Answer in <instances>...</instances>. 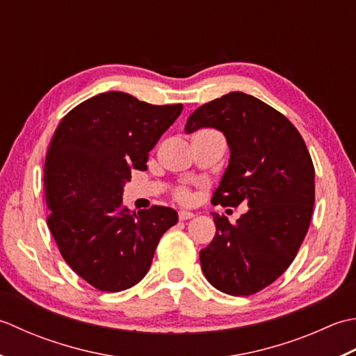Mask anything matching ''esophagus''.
<instances>
[{"label": "esophagus", "instance_id": "34e87169", "mask_svg": "<svg viewBox=\"0 0 356 356\" xmlns=\"http://www.w3.org/2000/svg\"><path fill=\"white\" fill-rule=\"evenodd\" d=\"M178 216H179V220H181V221H184V220H191V218H193L195 213H193V212H188V210H179V212H178Z\"/></svg>", "mask_w": 356, "mask_h": 356}]
</instances>
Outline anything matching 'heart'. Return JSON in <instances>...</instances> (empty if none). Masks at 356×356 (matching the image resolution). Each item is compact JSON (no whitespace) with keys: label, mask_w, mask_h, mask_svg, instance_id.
Listing matches in <instances>:
<instances>
[{"label":"heart","mask_w":356,"mask_h":356,"mask_svg":"<svg viewBox=\"0 0 356 356\" xmlns=\"http://www.w3.org/2000/svg\"><path fill=\"white\" fill-rule=\"evenodd\" d=\"M177 200L181 202H191L192 201V193L187 191V188H179L177 192Z\"/></svg>","instance_id":"heart-1"}]
</instances>
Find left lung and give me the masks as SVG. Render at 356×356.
Here are the masks:
<instances>
[{"label": "left lung", "mask_w": 356, "mask_h": 356, "mask_svg": "<svg viewBox=\"0 0 356 356\" xmlns=\"http://www.w3.org/2000/svg\"><path fill=\"white\" fill-rule=\"evenodd\" d=\"M213 127L230 149L213 204L249 210L230 224L213 215L216 234L200 252L207 281L221 292L248 296L281 277L309 230L315 202V169L302 136L284 115L243 92L198 107L186 134Z\"/></svg>", "instance_id": "obj_1"}]
</instances>
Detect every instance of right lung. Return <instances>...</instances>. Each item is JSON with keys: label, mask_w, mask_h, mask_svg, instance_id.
Wrapping results in <instances>:
<instances>
[{"label": "right lung", "mask_w": 356, "mask_h": 356, "mask_svg": "<svg viewBox=\"0 0 356 356\" xmlns=\"http://www.w3.org/2000/svg\"><path fill=\"white\" fill-rule=\"evenodd\" d=\"M181 111L104 92L72 108L55 130L44 163L47 226L70 269L98 290L140 282L159 238L178 222L170 207L130 212L122 188L132 169H147L149 152Z\"/></svg>", "instance_id": "1"}]
</instances>
